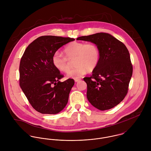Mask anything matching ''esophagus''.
I'll list each match as a JSON object with an SVG mask.
<instances>
[{
	"label": "esophagus",
	"mask_w": 151,
	"mask_h": 151,
	"mask_svg": "<svg viewBox=\"0 0 151 151\" xmlns=\"http://www.w3.org/2000/svg\"><path fill=\"white\" fill-rule=\"evenodd\" d=\"M74 81H75L76 83H77V82H78V81H81V79H75Z\"/></svg>",
	"instance_id": "obj_1"
}]
</instances>
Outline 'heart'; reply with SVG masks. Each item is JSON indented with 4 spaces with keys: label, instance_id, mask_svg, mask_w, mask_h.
<instances>
[{
    "label": "heart",
    "instance_id": "b5f03b06",
    "mask_svg": "<svg viewBox=\"0 0 151 151\" xmlns=\"http://www.w3.org/2000/svg\"><path fill=\"white\" fill-rule=\"evenodd\" d=\"M67 58L59 53L53 56L52 63L59 71L67 73L70 69L68 59L76 57L74 65L76 66L67 74V78L77 79L88 71H93L98 66L100 60V52L98 46L93 43L72 42L64 49Z\"/></svg>",
    "mask_w": 151,
    "mask_h": 151
}]
</instances>
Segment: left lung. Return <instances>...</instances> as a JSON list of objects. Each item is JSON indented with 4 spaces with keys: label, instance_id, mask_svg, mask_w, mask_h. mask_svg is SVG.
Masks as SVG:
<instances>
[{
    "label": "left lung",
    "instance_id": "8db88e82",
    "mask_svg": "<svg viewBox=\"0 0 151 151\" xmlns=\"http://www.w3.org/2000/svg\"><path fill=\"white\" fill-rule=\"evenodd\" d=\"M95 44L100 52L97 67L85 77L86 97L95 108L105 110L114 108L125 98L132 74L129 52L125 45L111 35L99 32L77 38Z\"/></svg>",
    "mask_w": 151,
    "mask_h": 151
}]
</instances>
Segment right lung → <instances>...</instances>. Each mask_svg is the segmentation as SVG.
<instances>
[{"label":"right lung","instance_id":"right-lung-1","mask_svg":"<svg viewBox=\"0 0 151 151\" xmlns=\"http://www.w3.org/2000/svg\"><path fill=\"white\" fill-rule=\"evenodd\" d=\"M75 39L42 36L26 48L20 64V86L31 106L42 114H55L66 106L74 85L73 79L63 82V76L53 65L52 58L62 46Z\"/></svg>","mask_w":151,"mask_h":151}]
</instances>
